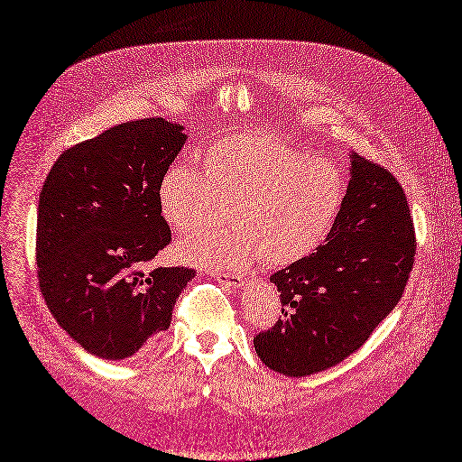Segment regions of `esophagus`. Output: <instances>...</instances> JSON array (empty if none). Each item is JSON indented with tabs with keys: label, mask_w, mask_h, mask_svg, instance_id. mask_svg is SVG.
I'll list each match as a JSON object with an SVG mask.
<instances>
[{
	"label": "esophagus",
	"mask_w": 462,
	"mask_h": 462,
	"mask_svg": "<svg viewBox=\"0 0 462 462\" xmlns=\"http://www.w3.org/2000/svg\"><path fill=\"white\" fill-rule=\"evenodd\" d=\"M212 278L217 280V282H222L224 285H227V288H233V290H236V288H240V285H243V278L236 276V274H231V273H212Z\"/></svg>",
	"instance_id": "esophagus-1"
}]
</instances>
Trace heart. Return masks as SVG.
I'll return each instance as SVG.
<instances>
[{
    "instance_id": "heart-1",
    "label": "heart",
    "mask_w": 462,
    "mask_h": 462,
    "mask_svg": "<svg viewBox=\"0 0 462 462\" xmlns=\"http://www.w3.org/2000/svg\"><path fill=\"white\" fill-rule=\"evenodd\" d=\"M203 172L189 163L169 165L158 182V208L177 233L221 221L226 230L191 234L177 252L208 269L238 271L265 261L273 267L314 254L331 233L342 208L346 180L340 167L274 131L246 129L214 139L201 153Z\"/></svg>"
}]
</instances>
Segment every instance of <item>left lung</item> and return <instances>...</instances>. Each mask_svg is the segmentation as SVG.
Wrapping results in <instances>:
<instances>
[{
	"mask_svg": "<svg viewBox=\"0 0 462 462\" xmlns=\"http://www.w3.org/2000/svg\"><path fill=\"white\" fill-rule=\"evenodd\" d=\"M349 184L325 243L271 276L282 316L254 338L257 357L290 378L357 351L401 300L415 255L406 195L393 174L349 153Z\"/></svg>",
	"mask_w": 462,
	"mask_h": 462,
	"instance_id": "8db88e82",
	"label": "left lung"
}]
</instances>
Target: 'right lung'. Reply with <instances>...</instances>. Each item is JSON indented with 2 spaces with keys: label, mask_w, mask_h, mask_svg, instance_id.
Wrapping results in <instances>:
<instances>
[{
  "label": "right lung",
  "mask_w": 462,
  "mask_h": 462,
  "mask_svg": "<svg viewBox=\"0 0 462 462\" xmlns=\"http://www.w3.org/2000/svg\"><path fill=\"white\" fill-rule=\"evenodd\" d=\"M186 139L184 125L163 118L118 124L65 150L39 193L41 293L63 331L99 359L148 351L195 276L148 265L171 243L156 191Z\"/></svg>",
  "instance_id": "add662e5"
}]
</instances>
